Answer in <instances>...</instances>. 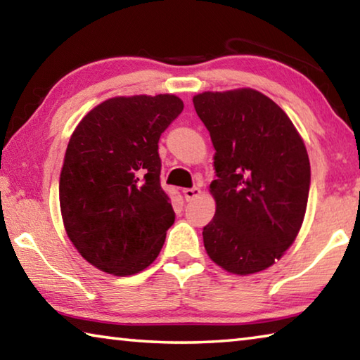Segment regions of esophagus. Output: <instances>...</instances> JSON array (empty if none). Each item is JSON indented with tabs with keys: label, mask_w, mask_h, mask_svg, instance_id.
Masks as SVG:
<instances>
[{
	"label": "esophagus",
	"mask_w": 360,
	"mask_h": 360,
	"mask_svg": "<svg viewBox=\"0 0 360 360\" xmlns=\"http://www.w3.org/2000/svg\"><path fill=\"white\" fill-rule=\"evenodd\" d=\"M182 193H184V198L187 200V202H191V200L197 198L198 195L202 193V191H200L198 187H191V188H184V191H182Z\"/></svg>",
	"instance_id": "obj_1"
}]
</instances>
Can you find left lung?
Masks as SVG:
<instances>
[{
  "label": "left lung",
  "instance_id": "left-lung-1",
  "mask_svg": "<svg viewBox=\"0 0 360 360\" xmlns=\"http://www.w3.org/2000/svg\"><path fill=\"white\" fill-rule=\"evenodd\" d=\"M193 106L216 150L206 252L235 275L265 270L302 227L311 182L307 148L288 114L257 90L205 92Z\"/></svg>",
  "mask_w": 360,
  "mask_h": 360
}]
</instances>
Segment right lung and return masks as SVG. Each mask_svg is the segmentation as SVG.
I'll use <instances>...</instances> for the list:
<instances>
[{"label":"right lung","instance_id":"add662e5","mask_svg":"<svg viewBox=\"0 0 360 360\" xmlns=\"http://www.w3.org/2000/svg\"><path fill=\"white\" fill-rule=\"evenodd\" d=\"M182 109L174 95L117 96L71 135L58 182L63 224L79 254L109 275L149 266L174 222L158 139Z\"/></svg>","mask_w":360,"mask_h":360}]
</instances>
